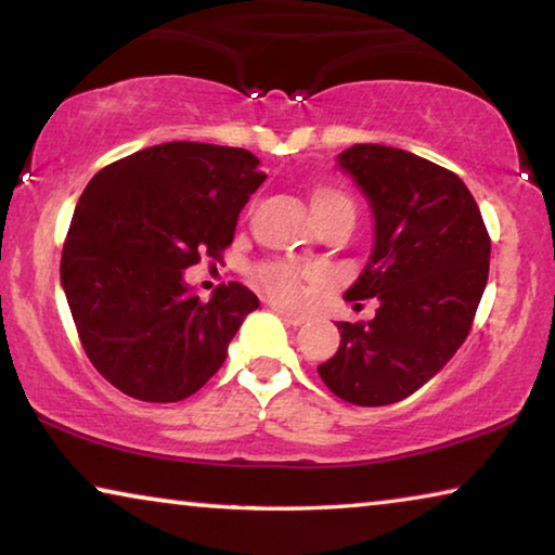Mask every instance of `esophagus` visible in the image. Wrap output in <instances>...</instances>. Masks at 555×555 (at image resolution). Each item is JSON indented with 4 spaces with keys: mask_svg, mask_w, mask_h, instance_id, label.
<instances>
[{
    "mask_svg": "<svg viewBox=\"0 0 555 555\" xmlns=\"http://www.w3.org/2000/svg\"><path fill=\"white\" fill-rule=\"evenodd\" d=\"M274 313L288 325H304L306 323V313L291 311V308H284V306H274Z\"/></svg>",
    "mask_w": 555,
    "mask_h": 555,
    "instance_id": "esophagus-1",
    "label": "esophagus"
}]
</instances>
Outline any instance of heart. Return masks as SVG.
Instances as JSON below:
<instances>
[{
  "mask_svg": "<svg viewBox=\"0 0 555 555\" xmlns=\"http://www.w3.org/2000/svg\"><path fill=\"white\" fill-rule=\"evenodd\" d=\"M311 205L318 215V220L325 218L327 212L340 210V208H352V201L347 198L345 193L335 191L331 185H321L315 188L311 195ZM255 279L264 286L267 294L276 300H294L298 294V281H300V271L288 264V261H264L255 269Z\"/></svg>",
  "mask_w": 555,
  "mask_h": 555,
  "instance_id": "1",
  "label": "heart"
}]
</instances>
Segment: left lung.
<instances>
[{
	"mask_svg": "<svg viewBox=\"0 0 555 555\" xmlns=\"http://www.w3.org/2000/svg\"><path fill=\"white\" fill-rule=\"evenodd\" d=\"M337 162L374 212V249L345 298L377 296L379 308L367 323H337L340 347L318 374L347 403L387 406L465 343L490 274V234L467 185L428 158L354 144Z\"/></svg>",
	"mask_w": 555,
	"mask_h": 555,
	"instance_id": "obj_1",
	"label": "left lung"
}]
</instances>
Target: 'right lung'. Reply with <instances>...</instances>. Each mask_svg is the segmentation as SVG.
<instances>
[{
	"instance_id": "obj_1",
	"label": "right lung",
	"mask_w": 555,
	"mask_h": 555,
	"mask_svg": "<svg viewBox=\"0 0 555 555\" xmlns=\"http://www.w3.org/2000/svg\"><path fill=\"white\" fill-rule=\"evenodd\" d=\"M264 178L247 149L201 142L149 146L92 176L63 244L61 284L82 350L112 387L171 403L222 367L259 298L230 281L201 300L183 269L222 259Z\"/></svg>"
}]
</instances>
